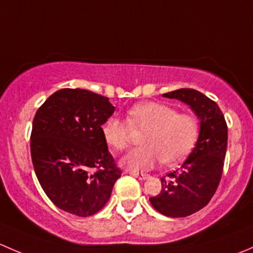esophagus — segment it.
<instances>
[{"mask_svg":"<svg viewBox=\"0 0 253 253\" xmlns=\"http://www.w3.org/2000/svg\"><path fill=\"white\" fill-rule=\"evenodd\" d=\"M128 172L132 176H134V177L139 178V180H145V178L149 177V175H148V174H143V172H137V171H128Z\"/></svg>","mask_w":253,"mask_h":253,"instance_id":"obj_1","label":"esophagus"}]
</instances>
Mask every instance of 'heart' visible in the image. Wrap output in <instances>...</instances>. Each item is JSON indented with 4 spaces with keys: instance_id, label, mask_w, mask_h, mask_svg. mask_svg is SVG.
I'll return each mask as SVG.
<instances>
[{
    "instance_id": "obj_1",
    "label": "heart",
    "mask_w": 253,
    "mask_h": 253,
    "mask_svg": "<svg viewBox=\"0 0 253 253\" xmlns=\"http://www.w3.org/2000/svg\"><path fill=\"white\" fill-rule=\"evenodd\" d=\"M132 128L147 129L142 137L144 145L129 150L121 164L132 171L150 170L160 162L175 165L187 157L200 133L197 117L178 112L158 101H144L127 110V121L110 116L101 126L104 141L115 150H125L131 141Z\"/></svg>"
}]
</instances>
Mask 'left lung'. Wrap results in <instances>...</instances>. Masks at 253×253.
<instances>
[{"label": "left lung", "mask_w": 253, "mask_h": 253, "mask_svg": "<svg viewBox=\"0 0 253 253\" xmlns=\"http://www.w3.org/2000/svg\"><path fill=\"white\" fill-rule=\"evenodd\" d=\"M191 106L201 120L196 147L182 167L162 177V191L150 197L159 213L183 218L206 207L215 193L223 174L228 145V126L218 104L190 88L163 94Z\"/></svg>", "instance_id": "left-lung-1"}]
</instances>
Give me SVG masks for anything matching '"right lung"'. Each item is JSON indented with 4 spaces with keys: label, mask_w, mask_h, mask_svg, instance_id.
Here are the masks:
<instances>
[{
    "label": "right lung",
    "mask_w": 253,
    "mask_h": 253,
    "mask_svg": "<svg viewBox=\"0 0 253 253\" xmlns=\"http://www.w3.org/2000/svg\"><path fill=\"white\" fill-rule=\"evenodd\" d=\"M109 98L85 89L55 91L33 120L30 153L42 190L57 208L98 213L121 176L101 133L114 114Z\"/></svg>",
    "instance_id": "add662e5"
}]
</instances>
